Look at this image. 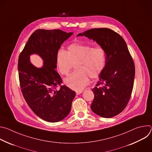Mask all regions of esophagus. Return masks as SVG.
Wrapping results in <instances>:
<instances>
[{
	"mask_svg": "<svg viewBox=\"0 0 152 152\" xmlns=\"http://www.w3.org/2000/svg\"><path fill=\"white\" fill-rule=\"evenodd\" d=\"M82 92H83V90H79V91H76V93L77 95H79V94H81Z\"/></svg>",
	"mask_w": 152,
	"mask_h": 152,
	"instance_id": "1",
	"label": "esophagus"
}]
</instances>
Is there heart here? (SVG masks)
Wrapping results in <instances>:
<instances>
[{
  "label": "heart",
  "instance_id": "heart-1",
  "mask_svg": "<svg viewBox=\"0 0 152 152\" xmlns=\"http://www.w3.org/2000/svg\"><path fill=\"white\" fill-rule=\"evenodd\" d=\"M58 72L67 75L76 64V71L64 79L69 88L80 90L90 83V77L98 78L105 69L106 52L100 46L74 42L67 48V51L59 49L56 55Z\"/></svg>",
  "mask_w": 152,
  "mask_h": 152
}]
</instances>
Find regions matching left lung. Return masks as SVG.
I'll use <instances>...</instances> for the list:
<instances>
[{
	"label": "left lung",
	"mask_w": 152,
	"mask_h": 152,
	"mask_svg": "<svg viewBox=\"0 0 152 152\" xmlns=\"http://www.w3.org/2000/svg\"><path fill=\"white\" fill-rule=\"evenodd\" d=\"M77 36L93 39L106 50V65L92 89L91 109L102 117H113L124 110L131 96L135 70L132 57L123 37L110 29H91Z\"/></svg>",
	"instance_id": "8db88e82"
}]
</instances>
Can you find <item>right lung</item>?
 Returning <instances> with one entry per match:
<instances>
[{"instance_id": "right-lung-1", "label": "right lung", "mask_w": 152, "mask_h": 152, "mask_svg": "<svg viewBox=\"0 0 152 152\" xmlns=\"http://www.w3.org/2000/svg\"><path fill=\"white\" fill-rule=\"evenodd\" d=\"M72 34L59 29H37L19 55L18 71L23 96L32 111L48 122H58L66 117L76 96L74 91L61 85L62 80L55 70L56 52ZM33 53L44 61L41 68L30 63L29 56Z\"/></svg>"}]
</instances>
